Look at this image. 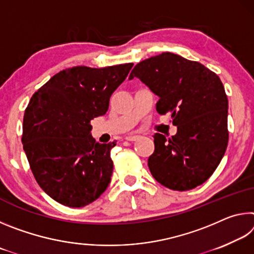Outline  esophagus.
<instances>
[{
	"label": "esophagus",
	"mask_w": 254,
	"mask_h": 254,
	"mask_svg": "<svg viewBox=\"0 0 254 254\" xmlns=\"http://www.w3.org/2000/svg\"><path fill=\"white\" fill-rule=\"evenodd\" d=\"M139 137H140L139 135H127V136H126V140L127 141H136Z\"/></svg>",
	"instance_id": "34e87169"
}]
</instances>
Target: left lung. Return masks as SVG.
Masks as SVG:
<instances>
[{
  "mask_svg": "<svg viewBox=\"0 0 254 254\" xmlns=\"http://www.w3.org/2000/svg\"><path fill=\"white\" fill-rule=\"evenodd\" d=\"M134 77L159 97L158 113H169L177 127L169 139L153 135L150 173L173 190L199 186L220 165L229 142V101L220 77L198 62L171 53L139 63L128 79Z\"/></svg>",
  "mask_w": 254,
  "mask_h": 254,
  "instance_id": "obj_1",
  "label": "left lung"
}]
</instances>
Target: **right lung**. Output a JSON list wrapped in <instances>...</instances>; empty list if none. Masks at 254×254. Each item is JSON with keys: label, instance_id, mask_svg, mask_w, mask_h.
I'll list each match as a JSON object with an SVG mask.
<instances>
[{"label": "right lung", "instance_id": "obj_1", "mask_svg": "<svg viewBox=\"0 0 254 254\" xmlns=\"http://www.w3.org/2000/svg\"><path fill=\"white\" fill-rule=\"evenodd\" d=\"M133 64L67 68L33 94L23 117V150L37 183L68 207L96 200L111 182L115 142L98 143L91 121L109 110L110 97Z\"/></svg>", "mask_w": 254, "mask_h": 254}]
</instances>
